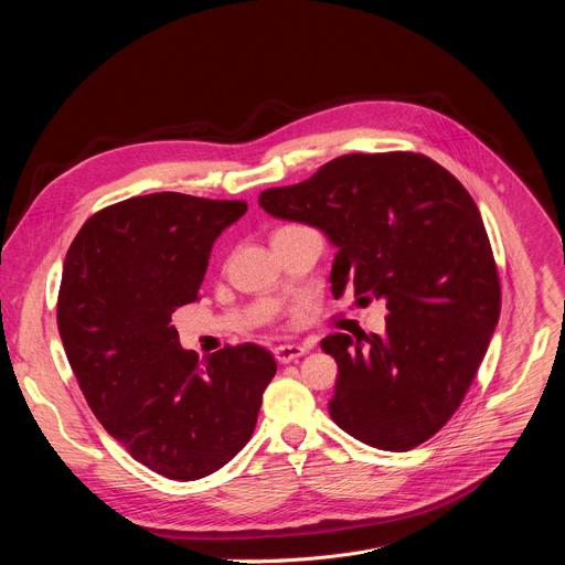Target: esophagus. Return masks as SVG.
I'll return each mask as SVG.
<instances>
[{
  "label": "esophagus",
  "mask_w": 565,
  "mask_h": 565,
  "mask_svg": "<svg viewBox=\"0 0 565 565\" xmlns=\"http://www.w3.org/2000/svg\"><path fill=\"white\" fill-rule=\"evenodd\" d=\"M306 353H308V349L299 347V344H281V347L275 349V358H277L279 364H290V362L299 360Z\"/></svg>",
  "instance_id": "34e87169"
}]
</instances>
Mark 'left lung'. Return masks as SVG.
I'll use <instances>...</instances> for the list:
<instances>
[{
	"label": "left lung",
	"mask_w": 565,
	"mask_h": 565,
	"mask_svg": "<svg viewBox=\"0 0 565 565\" xmlns=\"http://www.w3.org/2000/svg\"><path fill=\"white\" fill-rule=\"evenodd\" d=\"M275 218L338 248L333 295L384 299L386 333L321 340L338 362L329 414L353 438L409 451L460 407L499 324L501 284L469 192L412 151L347 153L308 181L264 190Z\"/></svg>",
	"instance_id": "left-lung-1"
}]
</instances>
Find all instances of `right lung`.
Masks as SVG:
<instances>
[{
    "label": "right lung",
    "instance_id": "right-lung-1",
    "mask_svg": "<svg viewBox=\"0 0 565 565\" xmlns=\"http://www.w3.org/2000/svg\"><path fill=\"white\" fill-rule=\"evenodd\" d=\"M244 201L179 192L134 196L94 214L66 253L57 329L100 425L145 467L199 480L250 440L277 373L270 351H185L172 312L199 297L218 234Z\"/></svg>",
    "mask_w": 565,
    "mask_h": 565
}]
</instances>
